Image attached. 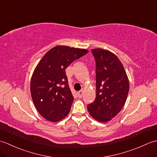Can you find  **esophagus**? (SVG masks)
<instances>
[{
  "label": "esophagus",
  "mask_w": 157,
  "mask_h": 157,
  "mask_svg": "<svg viewBox=\"0 0 157 157\" xmlns=\"http://www.w3.org/2000/svg\"><path fill=\"white\" fill-rule=\"evenodd\" d=\"M83 94V90H80L78 92V96L79 98H82Z\"/></svg>",
  "instance_id": "esophagus-1"
}]
</instances>
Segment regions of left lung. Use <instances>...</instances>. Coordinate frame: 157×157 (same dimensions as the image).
<instances>
[{
  "mask_svg": "<svg viewBox=\"0 0 157 157\" xmlns=\"http://www.w3.org/2000/svg\"><path fill=\"white\" fill-rule=\"evenodd\" d=\"M96 61V99L87 106L96 121L105 123L118 114L128 97L129 83L121 62L114 53L92 49Z\"/></svg>",
  "mask_w": 157,
  "mask_h": 157,
  "instance_id": "8db88e82",
  "label": "left lung"
}]
</instances>
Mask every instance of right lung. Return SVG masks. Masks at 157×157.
<instances>
[{
	"label": "right lung",
	"mask_w": 157,
	"mask_h": 157,
	"mask_svg": "<svg viewBox=\"0 0 157 157\" xmlns=\"http://www.w3.org/2000/svg\"><path fill=\"white\" fill-rule=\"evenodd\" d=\"M88 52L84 48L56 46L36 67L30 83L32 101L40 114L48 121H61L69 114L74 98L65 69Z\"/></svg>",
	"instance_id": "obj_1"
}]
</instances>
